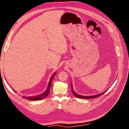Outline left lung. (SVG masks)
<instances>
[{"instance_id":"left-lung-1","label":"left lung","mask_w":129,"mask_h":129,"mask_svg":"<svg viewBox=\"0 0 129 129\" xmlns=\"http://www.w3.org/2000/svg\"><path fill=\"white\" fill-rule=\"evenodd\" d=\"M71 88H72V91L73 94H74V95L75 96V97H77V98H79V99H94V98H96L97 97H99L102 94H103L105 92V91H104V92L102 93H100L99 94H97V95H90V96H85V95H80V94H78L76 93L75 91L73 90V86H72V83L71 82Z\"/></svg>"}]
</instances>
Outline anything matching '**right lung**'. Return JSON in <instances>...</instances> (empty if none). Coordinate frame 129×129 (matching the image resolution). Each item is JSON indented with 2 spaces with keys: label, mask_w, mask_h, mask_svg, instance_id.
Masks as SVG:
<instances>
[{
  "label": "right lung",
  "mask_w": 129,
  "mask_h": 129,
  "mask_svg": "<svg viewBox=\"0 0 129 129\" xmlns=\"http://www.w3.org/2000/svg\"><path fill=\"white\" fill-rule=\"evenodd\" d=\"M56 72L54 73L53 75L52 76L51 78H50L49 81L48 83V87H47V89H46V90H45L44 92L38 95L30 96V97H25V96H23V98H24V99H26L28 100H31V101H38V100H41L44 99H45V97H47V95H48L49 93L50 88H51V84H52V80H53V78L54 77V76L56 75Z\"/></svg>",
  "instance_id": "right-lung-1"
}]
</instances>
